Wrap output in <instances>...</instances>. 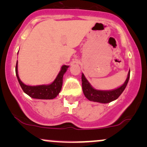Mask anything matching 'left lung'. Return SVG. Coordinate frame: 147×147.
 I'll use <instances>...</instances> for the list:
<instances>
[{
    "label": "left lung",
    "mask_w": 147,
    "mask_h": 147,
    "mask_svg": "<svg viewBox=\"0 0 147 147\" xmlns=\"http://www.w3.org/2000/svg\"><path fill=\"white\" fill-rule=\"evenodd\" d=\"M130 77V70L128 73L127 78H126L125 82L123 85L117 88L114 89L112 90H96L90 83L88 82L86 78L83 73L82 75V89L85 97L90 101L95 102L102 103V104H106L113 102V101L117 99L122 93L125 88L129 82Z\"/></svg>",
    "instance_id": "left-lung-1"
}]
</instances>
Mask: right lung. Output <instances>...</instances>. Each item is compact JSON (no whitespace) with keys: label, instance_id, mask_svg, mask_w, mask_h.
<instances>
[{"label":"right lung","instance_id":"obj_1","mask_svg":"<svg viewBox=\"0 0 147 147\" xmlns=\"http://www.w3.org/2000/svg\"><path fill=\"white\" fill-rule=\"evenodd\" d=\"M68 65H63L61 68L58 75L52 84L48 85L28 86L23 84L20 79L18 74V61L16 65V75L17 77L18 83L23 89V92L29 95L32 98L40 99H52L57 97L60 92L63 84V77L66 72Z\"/></svg>","mask_w":147,"mask_h":147}]
</instances>
